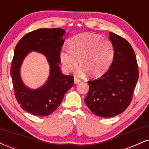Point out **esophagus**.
Here are the masks:
<instances>
[{"mask_svg":"<svg viewBox=\"0 0 149 149\" xmlns=\"http://www.w3.org/2000/svg\"><path fill=\"white\" fill-rule=\"evenodd\" d=\"M80 81V80L79 79V78H77V77H75V78H74V83H75V84H76V83H78Z\"/></svg>","mask_w":149,"mask_h":149,"instance_id":"1","label":"esophagus"}]
</instances>
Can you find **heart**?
I'll use <instances>...</instances> for the list:
<instances>
[{
    "mask_svg": "<svg viewBox=\"0 0 149 149\" xmlns=\"http://www.w3.org/2000/svg\"><path fill=\"white\" fill-rule=\"evenodd\" d=\"M69 49L63 48L59 53L62 69L70 73L78 66L79 73L93 78L104 75L110 68L115 56L111 40L98 34L83 33L70 39Z\"/></svg>",
    "mask_w": 149,
    "mask_h": 149,
    "instance_id": "obj_1",
    "label": "heart"
}]
</instances>
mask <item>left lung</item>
Returning <instances> with one entry per match:
<instances>
[{"label":"left lung","mask_w":149,"mask_h":149,"mask_svg":"<svg viewBox=\"0 0 149 149\" xmlns=\"http://www.w3.org/2000/svg\"><path fill=\"white\" fill-rule=\"evenodd\" d=\"M109 40L115 47L110 68L98 79L88 81L85 102L96 116L111 118L120 114L130 104L139 78L134 49L125 39L110 32Z\"/></svg>","instance_id":"left-lung-1"}]
</instances>
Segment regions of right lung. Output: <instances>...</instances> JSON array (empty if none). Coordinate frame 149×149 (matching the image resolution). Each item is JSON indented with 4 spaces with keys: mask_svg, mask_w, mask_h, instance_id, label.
Wrapping results in <instances>:
<instances>
[{
    "mask_svg": "<svg viewBox=\"0 0 149 149\" xmlns=\"http://www.w3.org/2000/svg\"><path fill=\"white\" fill-rule=\"evenodd\" d=\"M65 32L60 28L39 29L26 34L15 47L10 69L15 95L20 107L32 115L52 113L60 105L66 92L73 86V77L61 73L58 65ZM31 51L44 54L50 66L49 79L36 90L26 86L20 76L22 62Z\"/></svg>",
    "mask_w": 149,
    "mask_h": 149,
    "instance_id": "obj_1",
    "label": "right lung"
}]
</instances>
